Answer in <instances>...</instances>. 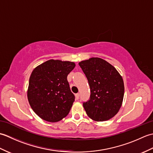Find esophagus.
Wrapping results in <instances>:
<instances>
[{
  "instance_id": "obj_1",
  "label": "esophagus",
  "mask_w": 153,
  "mask_h": 153,
  "mask_svg": "<svg viewBox=\"0 0 153 153\" xmlns=\"http://www.w3.org/2000/svg\"><path fill=\"white\" fill-rule=\"evenodd\" d=\"M75 96H76V99L77 100L79 99V93H76V95H75Z\"/></svg>"
}]
</instances>
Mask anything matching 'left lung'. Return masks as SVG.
<instances>
[{
	"label": "left lung",
	"mask_w": 153,
	"mask_h": 153,
	"mask_svg": "<svg viewBox=\"0 0 153 153\" xmlns=\"http://www.w3.org/2000/svg\"><path fill=\"white\" fill-rule=\"evenodd\" d=\"M88 80L91 95L83 103L90 118L97 122L108 120L122 106L124 84L116 68L100 58H91L79 62Z\"/></svg>",
	"instance_id": "8db88e82"
}]
</instances>
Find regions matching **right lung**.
<instances>
[{
  "instance_id": "right-lung-1",
  "label": "right lung",
  "mask_w": 153,
  "mask_h": 153,
  "mask_svg": "<svg viewBox=\"0 0 153 153\" xmlns=\"http://www.w3.org/2000/svg\"><path fill=\"white\" fill-rule=\"evenodd\" d=\"M75 66L73 62L49 60L32 71L27 99L31 108L41 119L56 122L68 114L75 96L67 76Z\"/></svg>"
}]
</instances>
